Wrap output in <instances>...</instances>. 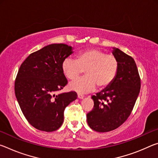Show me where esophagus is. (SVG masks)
<instances>
[{
    "instance_id": "34e87169",
    "label": "esophagus",
    "mask_w": 158,
    "mask_h": 158,
    "mask_svg": "<svg viewBox=\"0 0 158 158\" xmlns=\"http://www.w3.org/2000/svg\"><path fill=\"white\" fill-rule=\"evenodd\" d=\"M77 97H78V98H79V99H83L84 98V96L81 94H78L77 95Z\"/></svg>"
}]
</instances>
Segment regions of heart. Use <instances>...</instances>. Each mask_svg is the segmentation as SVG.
<instances>
[{"label":"heart","mask_w":158,"mask_h":158,"mask_svg":"<svg viewBox=\"0 0 158 158\" xmlns=\"http://www.w3.org/2000/svg\"><path fill=\"white\" fill-rule=\"evenodd\" d=\"M118 60L115 56L106 54L95 48L79 52L76 60L68 57L61 64V69L67 78L73 80L84 70L85 76L72 81L69 89L79 93H85L95 89H105L116 76Z\"/></svg>","instance_id":"obj_1"}]
</instances>
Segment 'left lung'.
<instances>
[{
  "label": "left lung",
  "instance_id": "obj_1",
  "mask_svg": "<svg viewBox=\"0 0 158 158\" xmlns=\"http://www.w3.org/2000/svg\"><path fill=\"white\" fill-rule=\"evenodd\" d=\"M112 53L119 66L113 82L93 95L94 107L87 114V123L99 132L114 130L123 123L132 112L140 91L141 81L135 61L118 48Z\"/></svg>",
  "mask_w": 158,
  "mask_h": 158
}]
</instances>
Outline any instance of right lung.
I'll return each mask as SVG.
<instances>
[{"label": "right lung", "instance_id": "1", "mask_svg": "<svg viewBox=\"0 0 158 158\" xmlns=\"http://www.w3.org/2000/svg\"><path fill=\"white\" fill-rule=\"evenodd\" d=\"M73 52V48L65 44H49L29 55L20 66L15 95L26 118L37 130H58L65 108L77 98L74 91L56 95L68 83L61 64Z\"/></svg>", "mask_w": 158, "mask_h": 158}]
</instances>
